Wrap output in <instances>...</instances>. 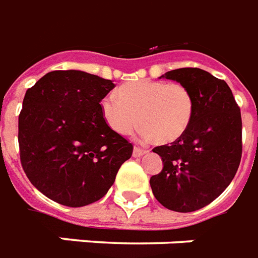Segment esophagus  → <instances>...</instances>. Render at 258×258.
<instances>
[{
  "instance_id": "obj_1",
  "label": "esophagus",
  "mask_w": 258,
  "mask_h": 258,
  "mask_svg": "<svg viewBox=\"0 0 258 258\" xmlns=\"http://www.w3.org/2000/svg\"><path fill=\"white\" fill-rule=\"evenodd\" d=\"M146 152H148V150L139 148V146H135V149H133V157H141L142 154H145Z\"/></svg>"
}]
</instances>
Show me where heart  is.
<instances>
[{
  "label": "heart",
  "mask_w": 258,
  "mask_h": 258,
  "mask_svg": "<svg viewBox=\"0 0 258 258\" xmlns=\"http://www.w3.org/2000/svg\"><path fill=\"white\" fill-rule=\"evenodd\" d=\"M195 97L180 82L140 80L127 82L117 93L101 101V112L109 127L127 136L142 126L145 139L170 144L186 133L195 116Z\"/></svg>",
  "instance_id": "1"
}]
</instances>
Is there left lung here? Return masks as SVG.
I'll list each match as a JSON object with an SVG mask.
<instances>
[{
  "label": "left lung",
  "mask_w": 258,
  "mask_h": 258,
  "mask_svg": "<svg viewBox=\"0 0 258 258\" xmlns=\"http://www.w3.org/2000/svg\"><path fill=\"white\" fill-rule=\"evenodd\" d=\"M161 77L187 86L195 116L182 137L156 146L164 168L150 177L154 197L170 211H199L217 199L236 174L242 154L240 106L224 80L199 68H181Z\"/></svg>",
  "instance_id": "8db88e82"
}]
</instances>
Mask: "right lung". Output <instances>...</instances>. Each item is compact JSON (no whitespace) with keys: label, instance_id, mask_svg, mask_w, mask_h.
I'll return each instance as SVG.
<instances>
[{"label":"right lung","instance_id":"1","mask_svg":"<svg viewBox=\"0 0 258 258\" xmlns=\"http://www.w3.org/2000/svg\"><path fill=\"white\" fill-rule=\"evenodd\" d=\"M114 84L80 71H54L26 90L18 117L25 174L65 207L96 203L108 193L133 145L112 131L101 101Z\"/></svg>","mask_w":258,"mask_h":258}]
</instances>
